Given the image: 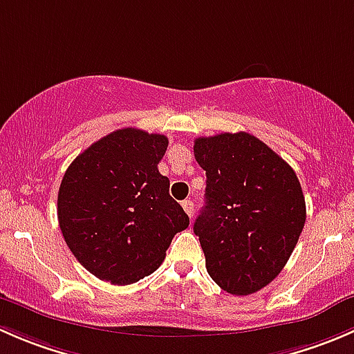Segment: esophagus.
Here are the masks:
<instances>
[{
	"mask_svg": "<svg viewBox=\"0 0 354 354\" xmlns=\"http://www.w3.org/2000/svg\"><path fill=\"white\" fill-rule=\"evenodd\" d=\"M181 207H183L185 212H187L188 216H194V202H192V200H183V202H181Z\"/></svg>",
	"mask_w": 354,
	"mask_h": 354,
	"instance_id": "1",
	"label": "esophagus"
}]
</instances>
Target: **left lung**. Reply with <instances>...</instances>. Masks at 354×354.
<instances>
[{
	"label": "left lung",
	"instance_id": "1",
	"mask_svg": "<svg viewBox=\"0 0 354 354\" xmlns=\"http://www.w3.org/2000/svg\"><path fill=\"white\" fill-rule=\"evenodd\" d=\"M194 154L207 176L194 224L207 272L231 295L257 292L298 243L306 219L301 185L283 157L246 131L200 137Z\"/></svg>",
	"mask_w": 354,
	"mask_h": 354
}]
</instances>
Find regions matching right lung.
<instances>
[{
	"label": "right lung",
	"mask_w": 354,
	"mask_h": 354,
	"mask_svg": "<svg viewBox=\"0 0 354 354\" xmlns=\"http://www.w3.org/2000/svg\"><path fill=\"white\" fill-rule=\"evenodd\" d=\"M167 144L164 135L121 128L68 166L58 192L59 230L75 259L99 279L118 286L144 279L190 224L157 169Z\"/></svg>",
	"instance_id": "right-lung-1"
}]
</instances>
